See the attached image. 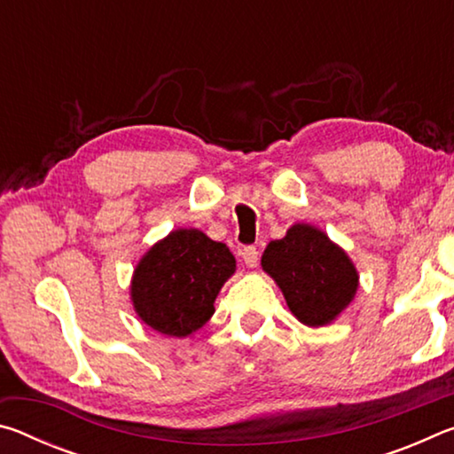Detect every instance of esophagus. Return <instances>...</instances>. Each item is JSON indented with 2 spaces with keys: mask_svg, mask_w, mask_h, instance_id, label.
I'll use <instances>...</instances> for the list:
<instances>
[{
  "mask_svg": "<svg viewBox=\"0 0 454 454\" xmlns=\"http://www.w3.org/2000/svg\"><path fill=\"white\" fill-rule=\"evenodd\" d=\"M242 258H244L246 266L256 268V264H258V248H256V246H244Z\"/></svg>",
  "mask_w": 454,
  "mask_h": 454,
  "instance_id": "esophagus-1",
  "label": "esophagus"
}]
</instances>
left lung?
Returning <instances> with one entry per match:
<instances>
[{
  "instance_id": "8db88e82",
  "label": "left lung",
  "mask_w": 454,
  "mask_h": 454,
  "mask_svg": "<svg viewBox=\"0 0 454 454\" xmlns=\"http://www.w3.org/2000/svg\"><path fill=\"white\" fill-rule=\"evenodd\" d=\"M262 268L278 284L288 309L306 326H322L347 309L358 288L348 256L309 224H294L282 240H272Z\"/></svg>"
}]
</instances>
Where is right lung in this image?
Segmentation results:
<instances>
[{"instance_id": "1", "label": "right lung", "mask_w": 454, "mask_h": 454, "mask_svg": "<svg viewBox=\"0 0 454 454\" xmlns=\"http://www.w3.org/2000/svg\"><path fill=\"white\" fill-rule=\"evenodd\" d=\"M236 260L226 244L200 230H176L137 264L132 280L134 309L162 334L188 336L214 314V301Z\"/></svg>"}]
</instances>
